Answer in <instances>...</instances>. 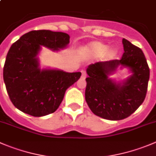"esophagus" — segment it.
<instances>
[{"instance_id": "esophagus-1", "label": "esophagus", "mask_w": 156, "mask_h": 156, "mask_svg": "<svg viewBox=\"0 0 156 156\" xmlns=\"http://www.w3.org/2000/svg\"><path fill=\"white\" fill-rule=\"evenodd\" d=\"M81 74H82V75H81V78H86L87 75H86V73H85V71H81Z\"/></svg>"}]
</instances>
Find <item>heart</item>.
Instances as JSON below:
<instances>
[{
    "mask_svg": "<svg viewBox=\"0 0 156 156\" xmlns=\"http://www.w3.org/2000/svg\"><path fill=\"white\" fill-rule=\"evenodd\" d=\"M83 50L85 53L88 54V55H94V56H101V55L105 53V55L108 59L114 58L116 54H117L116 50L115 48H111L108 49L107 44H105L98 41L92 42V43L86 45L85 47H84Z\"/></svg>",
    "mask_w": 156,
    "mask_h": 156,
    "instance_id": "1",
    "label": "heart"
}]
</instances>
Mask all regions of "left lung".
<instances>
[{"label":"left lung","instance_id":"1","mask_svg":"<svg viewBox=\"0 0 156 156\" xmlns=\"http://www.w3.org/2000/svg\"><path fill=\"white\" fill-rule=\"evenodd\" d=\"M124 53L120 60L100 62L88 65L85 100L93 113L102 119L122 120L135 112L146 95L149 68L143 52L122 39ZM119 66L132 75L121 83L109 78Z\"/></svg>","mask_w":156,"mask_h":156}]
</instances>
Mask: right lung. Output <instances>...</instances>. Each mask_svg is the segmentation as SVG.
Here are the masks:
<instances>
[{
	"label": "right lung",
	"mask_w": 156,
	"mask_h": 156,
	"mask_svg": "<svg viewBox=\"0 0 156 156\" xmlns=\"http://www.w3.org/2000/svg\"><path fill=\"white\" fill-rule=\"evenodd\" d=\"M70 36L49 30H31L10 48L3 77L9 98L24 113L41 117L58 108L66 90L81 77V72L40 68L37 55L41 46L52 51L64 49Z\"/></svg>",
	"instance_id": "1"
}]
</instances>
